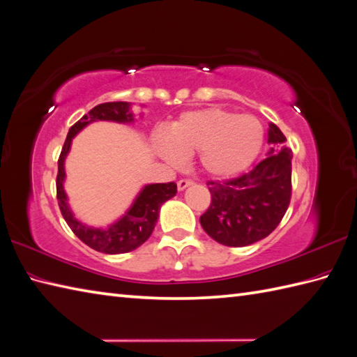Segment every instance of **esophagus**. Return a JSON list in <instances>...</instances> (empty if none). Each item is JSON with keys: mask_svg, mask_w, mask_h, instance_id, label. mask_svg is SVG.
Returning a JSON list of instances; mask_svg holds the SVG:
<instances>
[{"mask_svg": "<svg viewBox=\"0 0 357 357\" xmlns=\"http://www.w3.org/2000/svg\"><path fill=\"white\" fill-rule=\"evenodd\" d=\"M192 184H193V182L190 179H179L178 181V190H179V192H182V190H185L188 185H192Z\"/></svg>", "mask_w": 357, "mask_h": 357, "instance_id": "esophagus-1", "label": "esophagus"}]
</instances>
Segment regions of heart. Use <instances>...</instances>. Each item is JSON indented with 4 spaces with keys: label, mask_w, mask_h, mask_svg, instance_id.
<instances>
[{
    "label": "heart",
    "mask_w": 357,
    "mask_h": 357,
    "mask_svg": "<svg viewBox=\"0 0 357 357\" xmlns=\"http://www.w3.org/2000/svg\"><path fill=\"white\" fill-rule=\"evenodd\" d=\"M264 129L252 115L208 107L182 114L156 151L170 164L199 153V164L213 178L228 179L246 172L260 155Z\"/></svg>",
    "instance_id": "b5f03b06"
}]
</instances>
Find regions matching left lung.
I'll return each instance as SVG.
<instances>
[{
    "label": "left lung",
    "mask_w": 357,
    "mask_h": 357,
    "mask_svg": "<svg viewBox=\"0 0 357 357\" xmlns=\"http://www.w3.org/2000/svg\"><path fill=\"white\" fill-rule=\"evenodd\" d=\"M275 124L268 129L272 144L266 158L227 182L210 181L211 204L202 216L204 231L225 246H248L268 237L283 219L292 195V152Z\"/></svg>",
    "instance_id": "left-lung-1"
}]
</instances>
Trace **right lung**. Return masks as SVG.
<instances>
[{
  "instance_id": "add662e5",
  "label": "right lung",
  "mask_w": 357,
  "mask_h": 357,
  "mask_svg": "<svg viewBox=\"0 0 357 357\" xmlns=\"http://www.w3.org/2000/svg\"><path fill=\"white\" fill-rule=\"evenodd\" d=\"M134 112L130 111L128 102H109L93 107L85 114L66 135L65 144L57 161V202L63 219L71 231L82 242L93 250L105 254H124L137 250L151 237L152 231L158 222L161 205L176 195V184H147L137 195L129 210L120 219L107 227H89L74 218V213L68 205V196L65 193V160L70 153L73 138L93 121H115V123H134Z\"/></svg>"
}]
</instances>
